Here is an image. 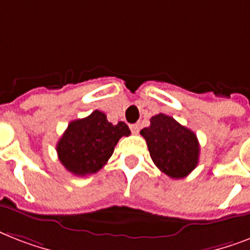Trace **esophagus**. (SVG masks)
<instances>
[{"instance_id": "esophagus-1", "label": "esophagus", "mask_w": 250, "mask_h": 250, "mask_svg": "<svg viewBox=\"0 0 250 250\" xmlns=\"http://www.w3.org/2000/svg\"><path fill=\"white\" fill-rule=\"evenodd\" d=\"M129 128H131V131H132L133 135H137L139 133V125H129Z\"/></svg>"}]
</instances>
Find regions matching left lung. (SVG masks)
Here are the masks:
<instances>
[{
	"label": "left lung",
	"mask_w": 250,
	"mask_h": 250,
	"mask_svg": "<svg viewBox=\"0 0 250 250\" xmlns=\"http://www.w3.org/2000/svg\"><path fill=\"white\" fill-rule=\"evenodd\" d=\"M140 133L146 141L154 165L170 178H186L197 166V136L174 118L165 114L154 115L150 125L141 129Z\"/></svg>",
	"instance_id": "8db88e82"
}]
</instances>
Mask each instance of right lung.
Instances as JSON below:
<instances>
[{"label": "right lung", "instance_id": "obj_1", "mask_svg": "<svg viewBox=\"0 0 250 250\" xmlns=\"http://www.w3.org/2000/svg\"><path fill=\"white\" fill-rule=\"evenodd\" d=\"M125 122L113 125L100 110L68 125L57 144L61 164L71 174L85 176L105 166L122 136H129Z\"/></svg>", "mask_w": 250, "mask_h": 250}]
</instances>
